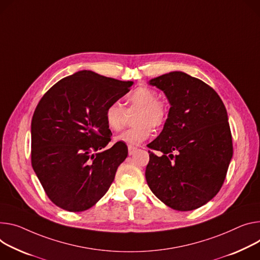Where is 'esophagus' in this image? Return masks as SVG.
<instances>
[{
	"instance_id": "34e87169",
	"label": "esophagus",
	"mask_w": 260,
	"mask_h": 260,
	"mask_svg": "<svg viewBox=\"0 0 260 260\" xmlns=\"http://www.w3.org/2000/svg\"><path fill=\"white\" fill-rule=\"evenodd\" d=\"M137 147H134V146H128V154L129 155H133L136 151H137Z\"/></svg>"
}]
</instances>
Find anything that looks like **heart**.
I'll return each mask as SVG.
<instances>
[{"mask_svg":"<svg viewBox=\"0 0 260 260\" xmlns=\"http://www.w3.org/2000/svg\"><path fill=\"white\" fill-rule=\"evenodd\" d=\"M131 110L139 109L135 117L137 125L124 131L117 140L128 146L139 145L147 140L151 134V127L158 128L166 122L168 109L166 104L157 100V94L148 87H138L126 98ZM125 118L124 108L117 102L110 104L105 111L107 125L112 131H119Z\"/></svg>","mask_w":260,"mask_h":260,"instance_id":"heart-1","label":"heart"}]
</instances>
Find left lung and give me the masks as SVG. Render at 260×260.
I'll return each mask as SVG.
<instances>
[{
	"label": "left lung",
	"mask_w": 260,
	"mask_h": 260,
	"mask_svg": "<svg viewBox=\"0 0 260 260\" xmlns=\"http://www.w3.org/2000/svg\"><path fill=\"white\" fill-rule=\"evenodd\" d=\"M149 85L161 90L171 107L161 133L147 145L161 153L148 151L147 184L167 206L196 209L218 194L232 158L226 108L214 89L182 72L151 79Z\"/></svg>",
	"instance_id": "left-lung-1"
}]
</instances>
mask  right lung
<instances>
[{
  "mask_svg": "<svg viewBox=\"0 0 260 260\" xmlns=\"http://www.w3.org/2000/svg\"><path fill=\"white\" fill-rule=\"evenodd\" d=\"M134 82L81 70L56 83L38 103L31 123L32 167L48 197L68 211H84L109 190L127 147H107V107Z\"/></svg>",
  "mask_w": 260,
  "mask_h": 260,
  "instance_id": "obj_1",
  "label": "right lung"
}]
</instances>
